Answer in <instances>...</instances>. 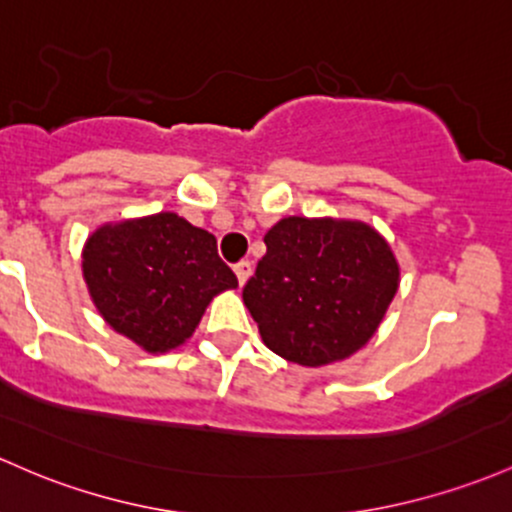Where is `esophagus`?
Here are the masks:
<instances>
[{
	"label": "esophagus",
	"mask_w": 512,
	"mask_h": 512,
	"mask_svg": "<svg viewBox=\"0 0 512 512\" xmlns=\"http://www.w3.org/2000/svg\"><path fill=\"white\" fill-rule=\"evenodd\" d=\"M233 269H235V277H238L240 286H243L247 279H250V274H252V262L250 260H243V262H238V265H235Z\"/></svg>",
	"instance_id": "esophagus-1"
}]
</instances>
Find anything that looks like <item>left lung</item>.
<instances>
[{"instance_id": "left-lung-1", "label": "left lung", "mask_w": 512, "mask_h": 512, "mask_svg": "<svg viewBox=\"0 0 512 512\" xmlns=\"http://www.w3.org/2000/svg\"><path fill=\"white\" fill-rule=\"evenodd\" d=\"M265 245L243 301L274 355L325 367L374 338L401 284L379 230L350 218L289 216L267 230Z\"/></svg>"}]
</instances>
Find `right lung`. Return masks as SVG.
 I'll use <instances>...</instances> for the list:
<instances>
[{
    "label": "right lung",
    "instance_id": "add662e5",
    "mask_svg": "<svg viewBox=\"0 0 512 512\" xmlns=\"http://www.w3.org/2000/svg\"><path fill=\"white\" fill-rule=\"evenodd\" d=\"M82 277L106 325L150 355L184 345L213 296L238 286L209 230L172 211L94 230Z\"/></svg>",
    "mask_w": 512,
    "mask_h": 512
}]
</instances>
